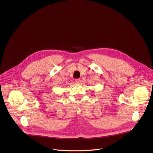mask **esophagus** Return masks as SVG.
Masks as SVG:
<instances>
[{
	"instance_id": "34e87169",
	"label": "esophagus",
	"mask_w": 153,
	"mask_h": 153,
	"mask_svg": "<svg viewBox=\"0 0 153 153\" xmlns=\"http://www.w3.org/2000/svg\"><path fill=\"white\" fill-rule=\"evenodd\" d=\"M76 82L77 84H81V79H76Z\"/></svg>"
}]
</instances>
